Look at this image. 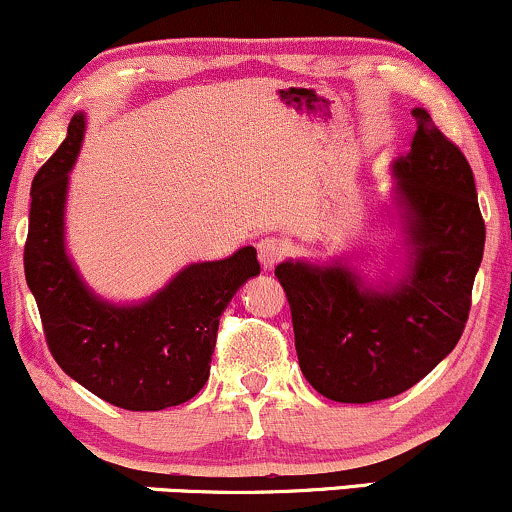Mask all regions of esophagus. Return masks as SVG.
Wrapping results in <instances>:
<instances>
[{
	"mask_svg": "<svg viewBox=\"0 0 512 512\" xmlns=\"http://www.w3.org/2000/svg\"><path fill=\"white\" fill-rule=\"evenodd\" d=\"M286 250H289V248H286L284 240L272 238V236L262 238L260 243H257V257H260L264 269H272L274 264H279L281 260H284Z\"/></svg>",
	"mask_w": 512,
	"mask_h": 512,
	"instance_id": "esophagus-1",
	"label": "esophagus"
}]
</instances>
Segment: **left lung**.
I'll use <instances>...</instances> for the list:
<instances>
[{
    "mask_svg": "<svg viewBox=\"0 0 512 512\" xmlns=\"http://www.w3.org/2000/svg\"><path fill=\"white\" fill-rule=\"evenodd\" d=\"M395 163L414 267L395 291H368L342 264L284 262L274 276L291 308L296 354L322 397L390 399L426 378L460 342L472 308L486 226L474 173L426 110Z\"/></svg>",
    "mask_w": 512,
    "mask_h": 512,
    "instance_id": "obj_1",
    "label": "left lung"
}]
</instances>
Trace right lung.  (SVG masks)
I'll return each instance as SVG.
<instances>
[{
    "label": "right lung",
    "mask_w": 512,
    "mask_h": 512,
    "mask_svg": "<svg viewBox=\"0 0 512 512\" xmlns=\"http://www.w3.org/2000/svg\"><path fill=\"white\" fill-rule=\"evenodd\" d=\"M81 137L79 113L31 187L23 269L45 342L69 378L115 407H178L209 380L221 313L243 281L260 274L257 252L240 248L226 260L190 264L142 305L117 308L98 301L64 255L67 173Z\"/></svg>",
    "instance_id": "1"
}]
</instances>
